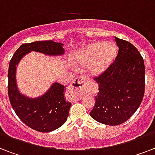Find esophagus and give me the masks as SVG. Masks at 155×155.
Segmentation results:
<instances>
[{"mask_svg": "<svg viewBox=\"0 0 155 155\" xmlns=\"http://www.w3.org/2000/svg\"><path fill=\"white\" fill-rule=\"evenodd\" d=\"M87 78L86 77H80L76 78L72 83H71V88H73V89H75V90H77V89H81V88H84V84L87 81Z\"/></svg>", "mask_w": 155, "mask_h": 155, "instance_id": "34e87169", "label": "esophagus"}]
</instances>
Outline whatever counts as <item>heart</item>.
I'll use <instances>...</instances> for the list:
<instances>
[{
    "instance_id": "heart-1",
    "label": "heart",
    "mask_w": 155,
    "mask_h": 155,
    "mask_svg": "<svg viewBox=\"0 0 155 155\" xmlns=\"http://www.w3.org/2000/svg\"><path fill=\"white\" fill-rule=\"evenodd\" d=\"M116 55L117 47L114 43L93 42L80 49L74 59L78 66L88 64V73L97 76L106 72L115 60Z\"/></svg>"
}]
</instances>
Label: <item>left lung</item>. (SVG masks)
<instances>
[{
    "label": "left lung",
    "instance_id": "left-lung-1",
    "mask_svg": "<svg viewBox=\"0 0 155 155\" xmlns=\"http://www.w3.org/2000/svg\"><path fill=\"white\" fill-rule=\"evenodd\" d=\"M119 53L106 72L94 80L99 92L90 112L93 120L106 125L127 121L140 106L145 93V64L135 46L114 37Z\"/></svg>",
    "mask_w": 155,
    "mask_h": 155
}]
</instances>
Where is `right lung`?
Returning <instances> with one entry per match:
<instances>
[{
    "instance_id": "1",
    "label": "right lung",
    "mask_w": 155,
    "mask_h": 155,
    "mask_svg": "<svg viewBox=\"0 0 155 155\" xmlns=\"http://www.w3.org/2000/svg\"><path fill=\"white\" fill-rule=\"evenodd\" d=\"M31 51L48 56H61L64 54L65 49L63 44L53 41L23 44L13 55L9 65L8 94L13 109L27 126L38 132L49 133L64 124L71 103L66 101V87L57 82L38 97H28L20 93L16 81L17 66Z\"/></svg>"
}]
</instances>
